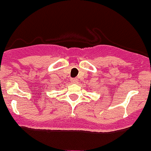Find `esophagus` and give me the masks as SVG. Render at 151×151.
Listing matches in <instances>:
<instances>
[{
    "label": "esophagus",
    "mask_w": 151,
    "mask_h": 151,
    "mask_svg": "<svg viewBox=\"0 0 151 151\" xmlns=\"http://www.w3.org/2000/svg\"><path fill=\"white\" fill-rule=\"evenodd\" d=\"M72 82L73 83H78V79H72Z\"/></svg>",
    "instance_id": "obj_1"
}]
</instances>
